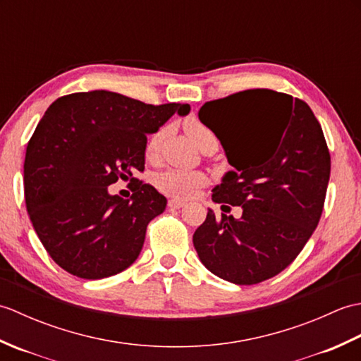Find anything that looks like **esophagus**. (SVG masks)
<instances>
[{
    "instance_id": "1",
    "label": "esophagus",
    "mask_w": 361,
    "mask_h": 361,
    "mask_svg": "<svg viewBox=\"0 0 361 361\" xmlns=\"http://www.w3.org/2000/svg\"><path fill=\"white\" fill-rule=\"evenodd\" d=\"M186 203L183 200H178V198H171V200H169V208H172V209H180Z\"/></svg>"
}]
</instances>
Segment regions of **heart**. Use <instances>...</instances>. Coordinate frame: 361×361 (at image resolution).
<instances>
[{"instance_id": "heart-1", "label": "heart", "mask_w": 361, "mask_h": 361, "mask_svg": "<svg viewBox=\"0 0 361 361\" xmlns=\"http://www.w3.org/2000/svg\"><path fill=\"white\" fill-rule=\"evenodd\" d=\"M186 133L189 135L190 140H192L198 147L203 142L208 140H214V135L211 133V130L208 127H204L200 121L197 119H189L185 124ZM166 130L159 128L153 133L147 144H145V155L147 158L157 157V153L159 150V145L163 142ZM206 183V176L204 173L198 172V171H180V169H169V171L159 173L157 176V188L167 195L172 197H180V198H186L194 195L198 189H200Z\"/></svg>"}]
</instances>
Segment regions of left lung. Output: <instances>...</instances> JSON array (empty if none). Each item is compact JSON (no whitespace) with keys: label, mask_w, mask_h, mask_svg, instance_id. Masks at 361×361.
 I'll return each mask as SVG.
<instances>
[{"label":"left lung","mask_w":361,"mask_h":361,"mask_svg":"<svg viewBox=\"0 0 361 361\" xmlns=\"http://www.w3.org/2000/svg\"><path fill=\"white\" fill-rule=\"evenodd\" d=\"M198 118L211 128L234 171L212 189V209L194 233L202 264L219 278L252 286L287 268L318 226L331 176V155L315 114L301 99L245 90L206 102Z\"/></svg>","instance_id":"left-lung-1"}]
</instances>
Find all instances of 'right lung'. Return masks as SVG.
Wrapping results in <instances>:
<instances>
[{
  "mask_svg": "<svg viewBox=\"0 0 361 361\" xmlns=\"http://www.w3.org/2000/svg\"><path fill=\"white\" fill-rule=\"evenodd\" d=\"M188 104L150 105L96 90L59 97L27 142L25 200L54 262L82 279L124 271L140 256L149 221L166 209L158 190L135 178L144 171L147 135ZM130 181V199L108 186Z\"/></svg>",
  "mask_w": 361,
  "mask_h": 361,
  "instance_id": "obj_1",
  "label": "right lung"
}]
</instances>
